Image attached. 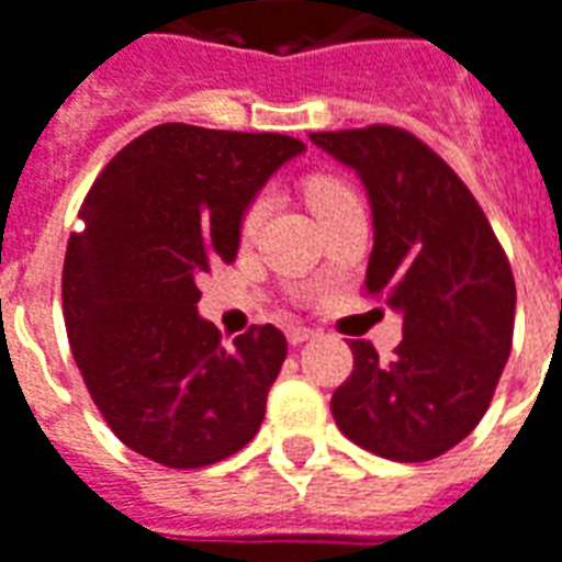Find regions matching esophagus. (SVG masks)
Returning <instances> with one entry per match:
<instances>
[{"instance_id": "1", "label": "esophagus", "mask_w": 562, "mask_h": 562, "mask_svg": "<svg viewBox=\"0 0 562 562\" xmlns=\"http://www.w3.org/2000/svg\"><path fill=\"white\" fill-rule=\"evenodd\" d=\"M311 337H316L314 328H305V326H293V328H286V340L293 346L299 344H305V340H311Z\"/></svg>"}]
</instances>
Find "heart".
Segmentation results:
<instances>
[{
  "mask_svg": "<svg viewBox=\"0 0 562 562\" xmlns=\"http://www.w3.org/2000/svg\"><path fill=\"white\" fill-rule=\"evenodd\" d=\"M305 198H307V204H311V210H314L319 218L326 216V213H331V210H337V206L356 201L352 189H349L346 183H340V180H335V177H311V180L305 183ZM266 206H269L266 198H257L255 204L248 206L246 216H243V234L246 236L255 234L257 227H260V222H263Z\"/></svg>",
  "mask_w": 562,
  "mask_h": 562,
  "instance_id": "obj_1",
  "label": "heart"
}]
</instances>
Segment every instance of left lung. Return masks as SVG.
I'll list each match as a JSON object with an SVG mask.
<instances>
[{
  "label": "left lung",
  "mask_w": 562,
  "mask_h": 562,
  "mask_svg": "<svg viewBox=\"0 0 562 562\" xmlns=\"http://www.w3.org/2000/svg\"><path fill=\"white\" fill-rule=\"evenodd\" d=\"M356 168L373 213L364 290L403 314V340L379 361L352 340V373L331 396L340 432L394 462H429L486 415L513 349L516 281L453 168L400 126L311 133Z\"/></svg>",
  "instance_id": "8db88e82"
}]
</instances>
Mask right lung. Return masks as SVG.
Wrapping results in <instances>:
<instances>
[{
    "mask_svg": "<svg viewBox=\"0 0 562 562\" xmlns=\"http://www.w3.org/2000/svg\"><path fill=\"white\" fill-rule=\"evenodd\" d=\"M302 150L281 133L159 124L82 201L61 276L70 349L109 429L159 465L222 462L263 424L286 337L251 326L222 346L195 281L234 263L248 204Z\"/></svg>",
    "mask_w": 562,
    "mask_h": 562,
    "instance_id": "right-lung-1",
    "label": "right lung"
}]
</instances>
